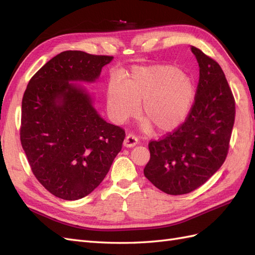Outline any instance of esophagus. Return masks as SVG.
Returning a JSON list of instances; mask_svg holds the SVG:
<instances>
[{
  "label": "esophagus",
  "mask_w": 255,
  "mask_h": 255,
  "mask_svg": "<svg viewBox=\"0 0 255 255\" xmlns=\"http://www.w3.org/2000/svg\"><path fill=\"white\" fill-rule=\"evenodd\" d=\"M138 143V138L134 134H128L125 141H123V144L127 148H132V146L136 145Z\"/></svg>",
  "instance_id": "34e87169"
}]
</instances>
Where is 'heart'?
I'll list each match as a JSON object with an SVG mask.
<instances>
[{
  "mask_svg": "<svg viewBox=\"0 0 255 255\" xmlns=\"http://www.w3.org/2000/svg\"><path fill=\"white\" fill-rule=\"evenodd\" d=\"M195 98V85L189 76L171 65L136 67L118 84L107 90V103L118 121H125L137 112L144 116L142 127L150 125L158 132L179 127L187 117Z\"/></svg>",
  "mask_w": 255,
  "mask_h": 255,
  "instance_id": "obj_1",
  "label": "heart"
}]
</instances>
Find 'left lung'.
Returning a JSON list of instances; mask_svg holds the SVG:
<instances>
[{
  "label": "left lung",
  "mask_w": 255,
  "mask_h": 255,
  "mask_svg": "<svg viewBox=\"0 0 255 255\" xmlns=\"http://www.w3.org/2000/svg\"><path fill=\"white\" fill-rule=\"evenodd\" d=\"M200 67L195 102L183 123L149 142L144 176L168 195H185L203 185L227 158L235 121V99L221 67L191 47Z\"/></svg>",
  "instance_id": "1"
}]
</instances>
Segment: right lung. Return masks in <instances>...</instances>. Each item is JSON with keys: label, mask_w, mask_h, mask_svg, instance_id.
I'll use <instances>...</instances> for the list:
<instances>
[{"label": "right lung", "mask_w": 255, "mask_h": 255, "mask_svg": "<svg viewBox=\"0 0 255 255\" xmlns=\"http://www.w3.org/2000/svg\"><path fill=\"white\" fill-rule=\"evenodd\" d=\"M113 56L65 51L29 80L22 99L20 140L32 172L52 195L79 200L101 183L121 151L126 130L98 115L83 88Z\"/></svg>", "instance_id": "right-lung-1"}]
</instances>
